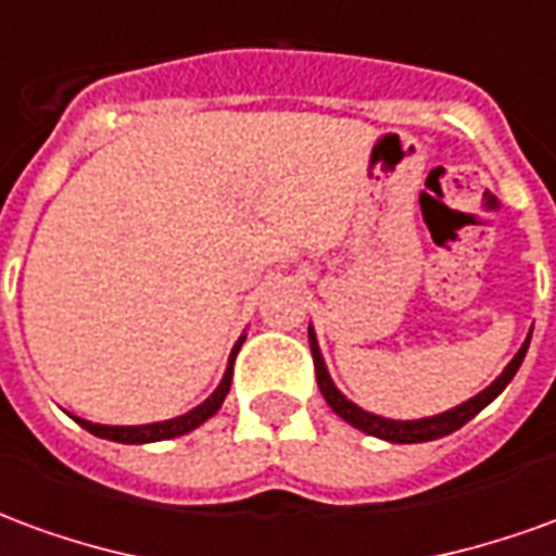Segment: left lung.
Returning <instances> with one entry per match:
<instances>
[{
	"label": "left lung",
	"instance_id": "8db88e82",
	"mask_svg": "<svg viewBox=\"0 0 556 556\" xmlns=\"http://www.w3.org/2000/svg\"><path fill=\"white\" fill-rule=\"evenodd\" d=\"M309 349H313V361H315V378H318V390H321V396L330 408L337 410L339 417L345 419L349 426L354 429L366 431V434H372V438H381V441L390 443H426V441H438L443 434H453L455 429H462L467 419H473L479 410L485 408L489 402L501 396L506 384L513 381L515 372H518V366L525 361L527 349H530V333H527L525 345L518 349L509 366L503 369L494 381H491L482 393H477L473 399H467L462 405H455V408L443 410V414H434V417H422V419H387L378 417L372 410H363L361 405H354L337 384H333V378L327 372L325 357H321V349H318V339H315V330L309 327Z\"/></svg>",
	"mask_w": 556,
	"mask_h": 556
}]
</instances>
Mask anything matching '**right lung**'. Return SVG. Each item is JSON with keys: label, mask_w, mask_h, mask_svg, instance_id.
<instances>
[{"label": "right lung", "mask_w": 556, "mask_h": 556, "mask_svg": "<svg viewBox=\"0 0 556 556\" xmlns=\"http://www.w3.org/2000/svg\"><path fill=\"white\" fill-rule=\"evenodd\" d=\"M241 337L235 342V349L229 354V366H226V372H223V381L217 384V390L211 393V396L202 402V405H195L193 410H187L181 417H172V419H163V422H146V426H101V422H91V419H83V417H71L77 419L79 426L91 434H98V438H106V441H115V443H157V441H172V438H181L187 431L199 429L205 419H211L214 414L219 410L223 405V399L229 396V387H231V372H235V357H238V351L243 345Z\"/></svg>", "instance_id": "right-lung-1"}]
</instances>
